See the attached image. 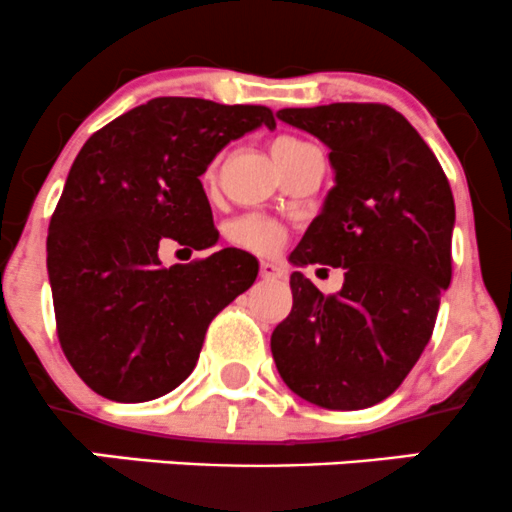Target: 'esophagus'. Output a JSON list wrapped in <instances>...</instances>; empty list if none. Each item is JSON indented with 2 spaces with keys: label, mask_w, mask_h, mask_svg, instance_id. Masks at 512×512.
<instances>
[{
  "label": "esophagus",
  "mask_w": 512,
  "mask_h": 512,
  "mask_svg": "<svg viewBox=\"0 0 512 512\" xmlns=\"http://www.w3.org/2000/svg\"><path fill=\"white\" fill-rule=\"evenodd\" d=\"M260 274L265 279H279V277H284V270H282V265H277V262L265 260L260 265Z\"/></svg>",
  "instance_id": "34e87169"
}]
</instances>
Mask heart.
Wrapping results in <instances>:
<instances>
[{
  "mask_svg": "<svg viewBox=\"0 0 512 512\" xmlns=\"http://www.w3.org/2000/svg\"><path fill=\"white\" fill-rule=\"evenodd\" d=\"M306 149H309V144L301 142L297 137H287V134H284V137H277L272 142V157L284 171L301 152H306ZM211 176L213 169L208 171L206 179H211ZM228 235L235 245L242 247V250L252 252H274L284 240L282 225L265 218V215H242V218H238L230 225Z\"/></svg>",
  "mask_w": 512,
  "mask_h": 512,
  "instance_id": "b5f03b06",
  "label": "heart"
}]
</instances>
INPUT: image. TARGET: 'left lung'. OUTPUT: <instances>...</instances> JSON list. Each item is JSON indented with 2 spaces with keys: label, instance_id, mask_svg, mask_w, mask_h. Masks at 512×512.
<instances>
[{
  "label": "left lung",
  "instance_id": "left-lung-1",
  "mask_svg": "<svg viewBox=\"0 0 512 512\" xmlns=\"http://www.w3.org/2000/svg\"><path fill=\"white\" fill-rule=\"evenodd\" d=\"M277 117L319 137L336 171L289 262L343 267L346 279L326 297L292 272L274 363L301 400L365 410L402 385L432 338L451 282V186L417 129L380 102L287 107Z\"/></svg>",
  "mask_w": 512,
  "mask_h": 512
}]
</instances>
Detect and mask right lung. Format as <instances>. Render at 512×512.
I'll return each instance as SVG.
<instances>
[{
  "label": "right lung",
  "mask_w": 512,
  "mask_h": 512,
  "mask_svg": "<svg viewBox=\"0 0 512 512\" xmlns=\"http://www.w3.org/2000/svg\"><path fill=\"white\" fill-rule=\"evenodd\" d=\"M262 125L277 127L270 107L154 98L83 144L51 215L46 265L58 341L90 390L147 402L179 387L215 314L252 287L250 252L164 267L159 245L218 242L201 174Z\"/></svg>",
  "instance_id": "1"
}]
</instances>
